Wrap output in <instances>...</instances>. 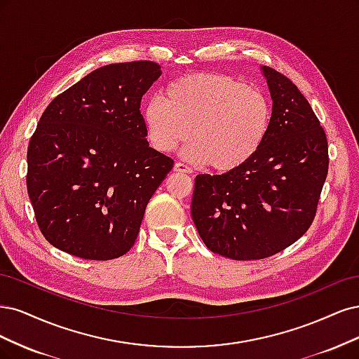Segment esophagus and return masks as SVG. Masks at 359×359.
Returning <instances> with one entry per match:
<instances>
[{
  "instance_id": "1",
  "label": "esophagus",
  "mask_w": 359,
  "mask_h": 359,
  "mask_svg": "<svg viewBox=\"0 0 359 359\" xmlns=\"http://www.w3.org/2000/svg\"><path fill=\"white\" fill-rule=\"evenodd\" d=\"M175 171L176 172H183V175H189V172H192V170L183 163H176L175 164Z\"/></svg>"
}]
</instances>
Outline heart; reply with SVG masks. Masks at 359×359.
I'll return each instance as SVG.
<instances>
[{
    "mask_svg": "<svg viewBox=\"0 0 359 359\" xmlns=\"http://www.w3.org/2000/svg\"><path fill=\"white\" fill-rule=\"evenodd\" d=\"M163 100L143 107L150 146L168 154L191 138L188 155L219 172L248 164L271 128L270 98L226 74H187L165 88Z\"/></svg>",
    "mask_w": 359,
    "mask_h": 359,
    "instance_id": "heart-1",
    "label": "heart"
}]
</instances>
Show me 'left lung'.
<instances>
[{"label": "left lung", "instance_id": "8db88e82", "mask_svg": "<svg viewBox=\"0 0 359 359\" xmlns=\"http://www.w3.org/2000/svg\"><path fill=\"white\" fill-rule=\"evenodd\" d=\"M273 122L259 152L224 175L195 177L191 213L204 245L237 261L286 249L313 222L328 175L325 131L298 88L262 67Z\"/></svg>", "mask_w": 359, "mask_h": 359}]
</instances>
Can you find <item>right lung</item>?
<instances>
[{
  "label": "right lung",
  "instance_id": "add662e5",
  "mask_svg": "<svg viewBox=\"0 0 359 359\" xmlns=\"http://www.w3.org/2000/svg\"><path fill=\"white\" fill-rule=\"evenodd\" d=\"M163 74L152 61L97 68L57 95L28 146L27 188L52 246L83 259L125 255L172 168L147 143L140 102Z\"/></svg>",
  "mask_w": 359,
  "mask_h": 359
}]
</instances>
